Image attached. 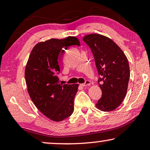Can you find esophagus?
Segmentation results:
<instances>
[{
	"mask_svg": "<svg viewBox=\"0 0 150 150\" xmlns=\"http://www.w3.org/2000/svg\"><path fill=\"white\" fill-rule=\"evenodd\" d=\"M90 86H91V83L89 80H86L85 83L81 84V86H83V87H89Z\"/></svg>",
	"mask_w": 150,
	"mask_h": 150,
	"instance_id": "esophagus-1",
	"label": "esophagus"
}]
</instances>
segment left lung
Instances as JSON below:
<instances>
[{
  "label": "left lung",
  "instance_id": "obj_1",
  "mask_svg": "<svg viewBox=\"0 0 150 150\" xmlns=\"http://www.w3.org/2000/svg\"><path fill=\"white\" fill-rule=\"evenodd\" d=\"M93 54L102 96L96 106L103 111L115 110L121 105L127 92L130 78L128 59L115 42L99 34L83 38Z\"/></svg>",
  "mask_w": 150,
  "mask_h": 150
}]
</instances>
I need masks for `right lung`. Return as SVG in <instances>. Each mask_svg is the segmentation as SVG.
I'll return each mask as SVG.
<instances>
[{
	"label": "right lung",
	"instance_id": "1",
	"mask_svg": "<svg viewBox=\"0 0 150 150\" xmlns=\"http://www.w3.org/2000/svg\"><path fill=\"white\" fill-rule=\"evenodd\" d=\"M80 45L77 38L51 39L37 43L32 50L25 69V79L30 98L46 117L60 122L74 111L78 84L59 83L58 58L62 48Z\"/></svg>",
	"mask_w": 150,
	"mask_h": 150
}]
</instances>
